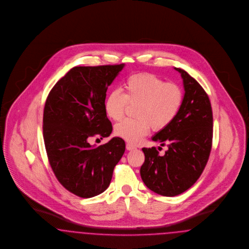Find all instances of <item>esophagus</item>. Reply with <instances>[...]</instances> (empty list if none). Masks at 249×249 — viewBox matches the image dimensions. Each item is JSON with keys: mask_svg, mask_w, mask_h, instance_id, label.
<instances>
[{"mask_svg": "<svg viewBox=\"0 0 249 249\" xmlns=\"http://www.w3.org/2000/svg\"><path fill=\"white\" fill-rule=\"evenodd\" d=\"M126 149L129 150V151H131V150L136 149V147H135L134 145H132V144H130V143L128 142V143L126 144Z\"/></svg>", "mask_w": 249, "mask_h": 249, "instance_id": "esophagus-1", "label": "esophagus"}]
</instances>
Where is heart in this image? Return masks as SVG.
<instances>
[{
    "label": "heart",
    "instance_id": "1",
    "mask_svg": "<svg viewBox=\"0 0 249 249\" xmlns=\"http://www.w3.org/2000/svg\"><path fill=\"white\" fill-rule=\"evenodd\" d=\"M124 93L110 91L105 109L111 120H120L128 104H137V119H125L115 126V134L130 143H138L150 131L166 129L176 119L182 107L184 91L174 82H166L152 73H139L125 80Z\"/></svg>",
    "mask_w": 249,
    "mask_h": 249
}]
</instances>
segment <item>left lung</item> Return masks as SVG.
<instances>
[{"instance_id":"8db88e82","label":"left lung","mask_w":249,"mask_h":249,"mask_svg":"<svg viewBox=\"0 0 249 249\" xmlns=\"http://www.w3.org/2000/svg\"><path fill=\"white\" fill-rule=\"evenodd\" d=\"M175 70L183 80V105L173 122L153 137L169 149L160 156L156 147H143L145 159L140 169L144 184L164 196H178L195 184L208 163L213 138L209 95L186 71Z\"/></svg>"}]
</instances>
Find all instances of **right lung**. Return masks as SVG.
Masks as SVG:
<instances>
[{
	"mask_svg": "<svg viewBox=\"0 0 249 249\" xmlns=\"http://www.w3.org/2000/svg\"><path fill=\"white\" fill-rule=\"evenodd\" d=\"M124 65L75 67L60 79L46 98L43 140L51 168L70 193L89 198L109 186L113 170L125 152L115 137L92 147V137L109 136L107 90Z\"/></svg>",
	"mask_w": 249,
	"mask_h": 249,
	"instance_id": "1",
	"label": "right lung"
}]
</instances>
